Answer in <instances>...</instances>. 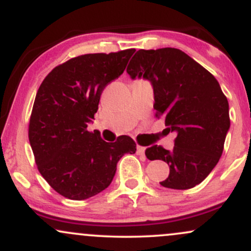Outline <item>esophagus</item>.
<instances>
[{
    "instance_id": "esophagus-1",
    "label": "esophagus",
    "mask_w": 251,
    "mask_h": 251,
    "mask_svg": "<svg viewBox=\"0 0 251 251\" xmlns=\"http://www.w3.org/2000/svg\"><path fill=\"white\" fill-rule=\"evenodd\" d=\"M145 151H146V148L142 147V146H137L136 147L137 155H143V154H145Z\"/></svg>"
}]
</instances>
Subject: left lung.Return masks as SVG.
Segmentation results:
<instances>
[{"label": "left lung", "mask_w": 251, "mask_h": 251, "mask_svg": "<svg viewBox=\"0 0 251 251\" xmlns=\"http://www.w3.org/2000/svg\"><path fill=\"white\" fill-rule=\"evenodd\" d=\"M131 79L143 77L154 90L156 117L165 118L174 147L146 149L149 160L170 166L163 187L188 190L206 178L224 149L230 128L229 103L217 79L178 49L139 50L126 67Z\"/></svg>", "instance_id": "left-lung-1"}]
</instances>
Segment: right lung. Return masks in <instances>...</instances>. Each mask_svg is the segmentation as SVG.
<instances>
[{"label":"right lung","instance_id":"1","mask_svg":"<svg viewBox=\"0 0 251 251\" xmlns=\"http://www.w3.org/2000/svg\"><path fill=\"white\" fill-rule=\"evenodd\" d=\"M134 49L79 55L58 65L36 92L28 128L38 170L65 198L84 201L111 184L118 160L136 143L122 135L105 142L88 130L104 88L126 70Z\"/></svg>","mask_w":251,"mask_h":251}]
</instances>
